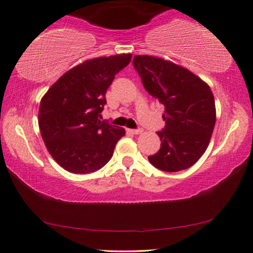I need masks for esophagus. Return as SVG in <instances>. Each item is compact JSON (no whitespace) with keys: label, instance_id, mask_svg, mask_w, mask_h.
I'll use <instances>...</instances> for the list:
<instances>
[{"label":"esophagus","instance_id":"1","mask_svg":"<svg viewBox=\"0 0 253 253\" xmlns=\"http://www.w3.org/2000/svg\"><path fill=\"white\" fill-rule=\"evenodd\" d=\"M127 132H130L132 134H140L142 133V129H127Z\"/></svg>","mask_w":253,"mask_h":253}]
</instances>
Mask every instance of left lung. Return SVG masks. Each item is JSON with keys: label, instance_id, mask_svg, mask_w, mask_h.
I'll list each match as a JSON object with an SVG mask.
<instances>
[{"label": "left lung", "instance_id": "obj_1", "mask_svg": "<svg viewBox=\"0 0 253 253\" xmlns=\"http://www.w3.org/2000/svg\"><path fill=\"white\" fill-rule=\"evenodd\" d=\"M133 67L148 94L164 105V130L158 153L149 162L165 172L191 167L203 156L216 122L211 87L181 65L150 55H135Z\"/></svg>", "mask_w": 253, "mask_h": 253}]
</instances>
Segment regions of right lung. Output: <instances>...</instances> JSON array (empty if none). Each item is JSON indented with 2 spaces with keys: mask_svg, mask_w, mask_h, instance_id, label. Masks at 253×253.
I'll return each instance as SVG.
<instances>
[{
  "mask_svg": "<svg viewBox=\"0 0 253 253\" xmlns=\"http://www.w3.org/2000/svg\"><path fill=\"white\" fill-rule=\"evenodd\" d=\"M132 54L96 57L70 69L42 96L38 126L50 156L68 172L88 174L113 156L123 127L100 121L105 94Z\"/></svg>",
  "mask_w": 253,
  "mask_h": 253,
  "instance_id": "add662e5",
  "label": "right lung"
}]
</instances>
